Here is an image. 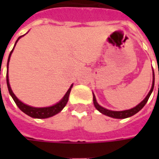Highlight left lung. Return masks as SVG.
Masks as SVG:
<instances>
[{
    "instance_id": "obj_1",
    "label": "left lung",
    "mask_w": 159,
    "mask_h": 159,
    "mask_svg": "<svg viewBox=\"0 0 159 159\" xmlns=\"http://www.w3.org/2000/svg\"><path fill=\"white\" fill-rule=\"evenodd\" d=\"M154 88V72H153V82H152V89H151L150 92L148 93L147 94V96L141 102H140L138 106H136L135 107H134L132 109H129V110H126V111H110V110H107L106 108H104V107H100L99 104L97 103L96 99H95V96H94V94L93 93V105H94V107L96 108L97 110L100 111L101 113H103L104 115H107L108 117H114V118H127V117H129L131 116H133L134 114H136L139 111H140L142 108L144 107V106L147 104V100L149 99V97H150L151 93L152 92V90H153Z\"/></svg>"
}]
</instances>
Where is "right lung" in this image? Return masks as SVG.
I'll use <instances>...</instances> for the list:
<instances>
[{
    "mask_svg": "<svg viewBox=\"0 0 159 159\" xmlns=\"http://www.w3.org/2000/svg\"><path fill=\"white\" fill-rule=\"evenodd\" d=\"M21 36H19V39ZM19 39L17 40V42L19 41ZM12 51H13V49L11 51L10 54H9L8 60H7V69H8V63L9 60H10V57H11V54H12ZM7 88H8L9 93L11 94V96H12V98L13 99V100H14V102L16 103V105L18 106V107H19L20 110L22 111L23 112H25V113L27 114L28 116H30V117H34V118H48V117H52V116H54L55 114L59 113V111L62 110L64 107H66V105L67 104V102H68L70 93V90H71V88H72L73 86L72 84L71 86L70 87V89H68V91L66 92V95L63 97V99L59 101V103L55 104L54 106H52V107L36 108V107H30V106H27L25 104L22 103V102L14 95V93H12V89H11L10 84H9L8 74H7Z\"/></svg>",
    "mask_w": 159,
    "mask_h": 159,
    "instance_id": "add662e5",
    "label": "right lung"
}]
</instances>
